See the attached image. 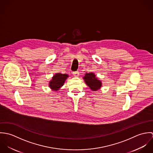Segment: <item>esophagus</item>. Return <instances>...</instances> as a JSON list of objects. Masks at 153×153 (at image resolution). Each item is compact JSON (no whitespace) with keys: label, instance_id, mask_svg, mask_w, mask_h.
<instances>
[{"label":"esophagus","instance_id":"esophagus-1","mask_svg":"<svg viewBox=\"0 0 153 153\" xmlns=\"http://www.w3.org/2000/svg\"><path fill=\"white\" fill-rule=\"evenodd\" d=\"M79 72L78 71H75V72H73V75L75 77H78L79 76Z\"/></svg>","mask_w":153,"mask_h":153}]
</instances>
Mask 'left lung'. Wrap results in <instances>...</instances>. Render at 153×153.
<instances>
[{
  "label": "left lung",
  "mask_w": 153,
  "mask_h": 153,
  "mask_svg": "<svg viewBox=\"0 0 153 153\" xmlns=\"http://www.w3.org/2000/svg\"><path fill=\"white\" fill-rule=\"evenodd\" d=\"M83 79L90 89L93 91L99 90L102 87V82L100 81L93 72L85 73Z\"/></svg>",
  "instance_id": "8db88e82"
}]
</instances>
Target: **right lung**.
I'll list each match as a JSON object with an SVG mask.
<instances>
[{
  "label": "right lung",
  "instance_id": "add662e5",
  "mask_svg": "<svg viewBox=\"0 0 153 153\" xmlns=\"http://www.w3.org/2000/svg\"><path fill=\"white\" fill-rule=\"evenodd\" d=\"M68 77L69 75L67 74L58 73L55 74L49 82V87L53 91H58L64 85L66 79Z\"/></svg>",
  "mask_w": 153,
  "mask_h": 153
}]
</instances>
